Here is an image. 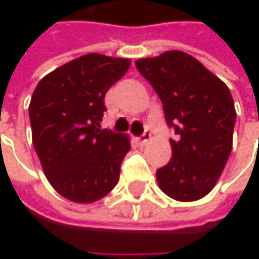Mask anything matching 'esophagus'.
<instances>
[{"label": "esophagus", "mask_w": 259, "mask_h": 259, "mask_svg": "<svg viewBox=\"0 0 259 259\" xmlns=\"http://www.w3.org/2000/svg\"><path fill=\"white\" fill-rule=\"evenodd\" d=\"M138 139H139V144H141V145H145V144H148V142L151 141V133H150L148 130H145Z\"/></svg>", "instance_id": "34e87169"}]
</instances>
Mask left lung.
<instances>
[{
	"instance_id": "left-lung-1",
	"label": "left lung",
	"mask_w": 259,
	"mask_h": 259,
	"mask_svg": "<svg viewBox=\"0 0 259 259\" xmlns=\"http://www.w3.org/2000/svg\"><path fill=\"white\" fill-rule=\"evenodd\" d=\"M135 64L160 97L166 123L177 135L169 139L171 160L156 172L159 187L181 202L204 198L219 180L233 148L235 108L228 87L181 51Z\"/></svg>"
}]
</instances>
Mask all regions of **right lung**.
<instances>
[{
	"label": "right lung",
	"mask_w": 259,
	"mask_h": 259,
	"mask_svg": "<svg viewBox=\"0 0 259 259\" xmlns=\"http://www.w3.org/2000/svg\"><path fill=\"white\" fill-rule=\"evenodd\" d=\"M129 67L127 58L87 54L46 75L32 93V145L48 181L73 202L99 201L118 183L130 141L100 123L105 94Z\"/></svg>",
	"instance_id": "add662e5"
}]
</instances>
